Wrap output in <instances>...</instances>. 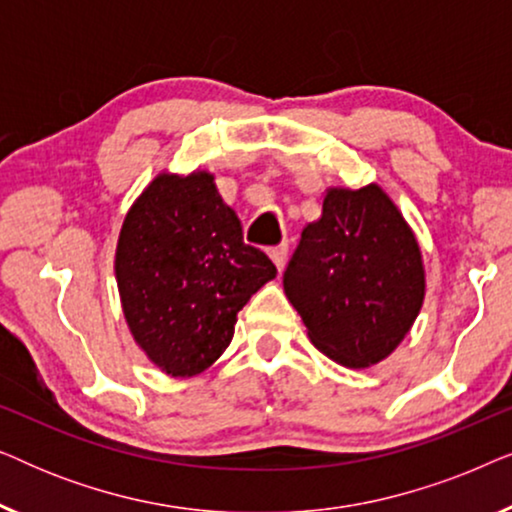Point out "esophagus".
<instances>
[{
  "label": "esophagus",
  "instance_id": "obj_1",
  "mask_svg": "<svg viewBox=\"0 0 512 512\" xmlns=\"http://www.w3.org/2000/svg\"><path fill=\"white\" fill-rule=\"evenodd\" d=\"M268 254L272 258V263L277 265V270H282L286 265V254H289V247H286V244H279V247H272Z\"/></svg>",
  "mask_w": 512,
  "mask_h": 512
}]
</instances>
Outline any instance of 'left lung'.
I'll return each mask as SVG.
<instances>
[{
  "label": "left lung",
  "mask_w": 512,
  "mask_h": 512,
  "mask_svg": "<svg viewBox=\"0 0 512 512\" xmlns=\"http://www.w3.org/2000/svg\"><path fill=\"white\" fill-rule=\"evenodd\" d=\"M284 293L307 338L345 368L387 359L410 333L426 296L415 230L382 186L326 188L284 272Z\"/></svg>",
  "instance_id": "8db88e82"
}]
</instances>
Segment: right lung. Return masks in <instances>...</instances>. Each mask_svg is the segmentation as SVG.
<instances>
[{
    "label": "right lung",
    "mask_w": 512,
    "mask_h": 512,
    "mask_svg": "<svg viewBox=\"0 0 512 512\" xmlns=\"http://www.w3.org/2000/svg\"><path fill=\"white\" fill-rule=\"evenodd\" d=\"M114 272L132 338L172 377L205 373L233 340L237 312L277 277L244 244L207 170L153 177L125 214Z\"/></svg>",
    "instance_id": "obj_1"
}]
</instances>
